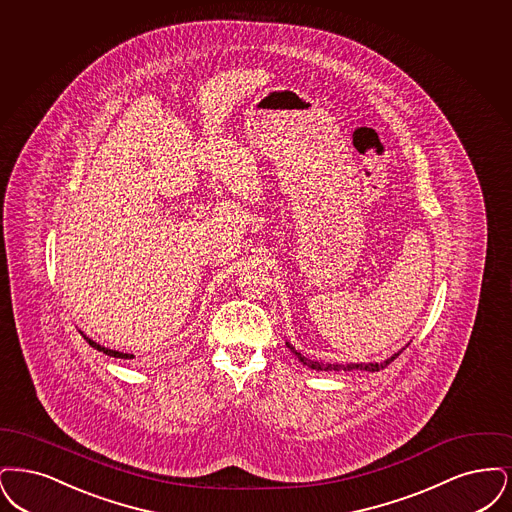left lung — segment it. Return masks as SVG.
I'll list each match as a JSON object with an SVG mask.
<instances>
[{
	"label": "left lung",
	"mask_w": 512,
	"mask_h": 512,
	"mask_svg": "<svg viewBox=\"0 0 512 512\" xmlns=\"http://www.w3.org/2000/svg\"><path fill=\"white\" fill-rule=\"evenodd\" d=\"M287 346H289L290 352L298 357V361H302V365H306V367H310V369H315V371H371V373H375V371L384 369L386 365H390V363L401 354V352H398V354L388 357V359L382 361V363H348V365H340V363H319V361H312V359L302 356L300 352H296V350L290 346L289 342H287Z\"/></svg>",
	"instance_id": "1"
}]
</instances>
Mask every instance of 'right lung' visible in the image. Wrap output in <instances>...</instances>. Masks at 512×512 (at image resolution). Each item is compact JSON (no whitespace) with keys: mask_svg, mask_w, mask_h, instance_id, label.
<instances>
[{"mask_svg":"<svg viewBox=\"0 0 512 512\" xmlns=\"http://www.w3.org/2000/svg\"><path fill=\"white\" fill-rule=\"evenodd\" d=\"M86 338V342H88L91 348H95V350H99V352H103V354H107V356L111 357H120V359H132V354H122V352H116V350H109V348H105V346H99L97 342H93L91 338L88 336H84Z\"/></svg>","mask_w":512,"mask_h":512,"instance_id":"right-lung-1","label":"right lung"}]
</instances>
